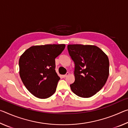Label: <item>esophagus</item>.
Returning a JSON list of instances; mask_svg holds the SVG:
<instances>
[{
	"mask_svg": "<svg viewBox=\"0 0 128 128\" xmlns=\"http://www.w3.org/2000/svg\"><path fill=\"white\" fill-rule=\"evenodd\" d=\"M69 73L68 72H67V73H66V74H64V75H62V77H63V78H65V77H66L67 76H68V75H69Z\"/></svg>",
	"mask_w": 128,
	"mask_h": 128,
	"instance_id": "obj_1",
	"label": "esophagus"
}]
</instances>
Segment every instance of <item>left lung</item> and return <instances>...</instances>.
Wrapping results in <instances>:
<instances>
[{"label":"left lung","instance_id":"left-lung-1","mask_svg":"<svg viewBox=\"0 0 128 128\" xmlns=\"http://www.w3.org/2000/svg\"><path fill=\"white\" fill-rule=\"evenodd\" d=\"M69 55L74 62L72 92L82 98H90L100 91L109 76L107 55L94 45L68 44Z\"/></svg>","mask_w":128,"mask_h":128}]
</instances>
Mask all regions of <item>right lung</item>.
Returning a JSON list of instances; mask_svg holds the SVG:
<instances>
[{
    "label": "right lung",
    "instance_id": "obj_1",
    "mask_svg": "<svg viewBox=\"0 0 128 128\" xmlns=\"http://www.w3.org/2000/svg\"><path fill=\"white\" fill-rule=\"evenodd\" d=\"M64 44L33 46L19 59L20 76L28 91L36 97L46 99L55 93L60 77L55 71V58Z\"/></svg>",
    "mask_w": 128,
    "mask_h": 128
}]
</instances>
